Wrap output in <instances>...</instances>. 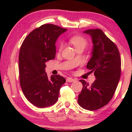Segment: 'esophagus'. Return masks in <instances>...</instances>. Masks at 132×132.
I'll return each instance as SVG.
<instances>
[{
    "label": "esophagus",
    "mask_w": 132,
    "mask_h": 132,
    "mask_svg": "<svg viewBox=\"0 0 132 132\" xmlns=\"http://www.w3.org/2000/svg\"><path fill=\"white\" fill-rule=\"evenodd\" d=\"M76 81V80L73 79V78H70V77H68L66 79V81L67 82H74Z\"/></svg>",
    "instance_id": "1"
}]
</instances>
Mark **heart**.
Returning <instances> with one entry per match:
<instances>
[{"mask_svg": "<svg viewBox=\"0 0 132 132\" xmlns=\"http://www.w3.org/2000/svg\"><path fill=\"white\" fill-rule=\"evenodd\" d=\"M69 41H70L73 45L75 46V48L79 49L80 48H84L88 45V41L84 37L80 36V35H73L71 36L69 38ZM63 44L62 42H60L59 44V47L58 50L59 51H61L63 49Z\"/></svg>", "mask_w": 132, "mask_h": 132, "instance_id": "obj_1", "label": "heart"}]
</instances>
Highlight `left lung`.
<instances>
[{
    "label": "left lung",
    "mask_w": 132,
    "mask_h": 132,
    "mask_svg": "<svg viewBox=\"0 0 132 132\" xmlns=\"http://www.w3.org/2000/svg\"><path fill=\"white\" fill-rule=\"evenodd\" d=\"M84 33L91 35L94 44L93 56L87 68L94 72L96 80L89 86L84 80L78 103L82 108L95 111L109 103L112 98L121 74V59L117 46L100 29Z\"/></svg>",
    "instance_id": "8db88e82"
}]
</instances>
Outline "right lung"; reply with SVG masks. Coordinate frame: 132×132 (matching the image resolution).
Wrapping results in <instances>:
<instances>
[{"label": "right lung", "instance_id": "1", "mask_svg": "<svg viewBox=\"0 0 132 132\" xmlns=\"http://www.w3.org/2000/svg\"><path fill=\"white\" fill-rule=\"evenodd\" d=\"M67 29L52 24H44L29 34L19 52L20 84L24 95L34 105L45 108L55 104L66 80L59 75L51 79L45 72L46 62L54 59L55 42Z\"/></svg>", "mask_w": 132, "mask_h": 132}]
</instances>
